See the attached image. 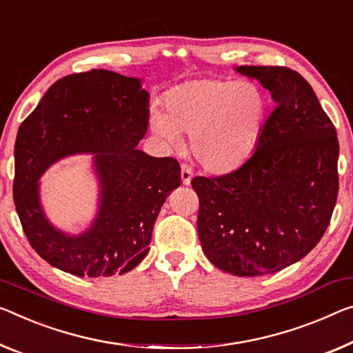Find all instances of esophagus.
<instances>
[{
    "label": "esophagus",
    "instance_id": "esophagus-1",
    "mask_svg": "<svg viewBox=\"0 0 353 353\" xmlns=\"http://www.w3.org/2000/svg\"><path fill=\"white\" fill-rule=\"evenodd\" d=\"M191 180H192V170L189 169L186 164H183L181 165V181H183L184 186L191 184Z\"/></svg>",
    "mask_w": 353,
    "mask_h": 353
}]
</instances>
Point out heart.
Returning <instances> with one entry per match:
<instances>
[{
    "instance_id": "heart-1",
    "label": "heart",
    "mask_w": 353,
    "mask_h": 353,
    "mask_svg": "<svg viewBox=\"0 0 353 353\" xmlns=\"http://www.w3.org/2000/svg\"><path fill=\"white\" fill-rule=\"evenodd\" d=\"M165 113L153 110L150 126L170 148L189 134L194 159L211 173H229L251 158L270 117L267 91L256 82L200 79L173 86Z\"/></svg>"
}]
</instances>
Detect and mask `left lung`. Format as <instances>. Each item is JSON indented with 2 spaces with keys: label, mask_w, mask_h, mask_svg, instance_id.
I'll return each instance as SVG.
<instances>
[{
  "label": "left lung",
  "mask_w": 353,
  "mask_h": 353,
  "mask_svg": "<svg viewBox=\"0 0 353 353\" xmlns=\"http://www.w3.org/2000/svg\"><path fill=\"white\" fill-rule=\"evenodd\" d=\"M274 102L245 164L218 178L192 180L197 230L216 268L252 278L284 270L311 252L338 199L339 142L312 86L287 68L238 66Z\"/></svg>",
  "instance_id": "obj_1"
}]
</instances>
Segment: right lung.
I'll list each match as a JSON object with an SVG mask.
<instances>
[{"label": "right lung", "instance_id": "obj_1", "mask_svg": "<svg viewBox=\"0 0 353 353\" xmlns=\"http://www.w3.org/2000/svg\"><path fill=\"white\" fill-rule=\"evenodd\" d=\"M139 77L93 69L53 83L15 139V210L32 249L79 278L123 274L150 251L161 207L181 184L180 164L137 145L148 131L150 93ZM93 154L97 214L79 234L48 219L40 176L58 160Z\"/></svg>", "mask_w": 353, "mask_h": 353}]
</instances>
